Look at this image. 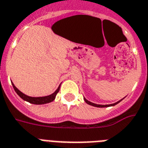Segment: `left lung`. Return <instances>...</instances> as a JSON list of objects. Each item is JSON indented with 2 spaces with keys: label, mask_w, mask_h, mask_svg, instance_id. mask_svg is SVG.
<instances>
[{
  "label": "left lung",
  "mask_w": 148,
  "mask_h": 148,
  "mask_svg": "<svg viewBox=\"0 0 148 148\" xmlns=\"http://www.w3.org/2000/svg\"><path fill=\"white\" fill-rule=\"evenodd\" d=\"M123 99H121V100H119V101H118V102H117V103H113V104H110V105H98V104H95V103H91V102H90V101H88V99H85V98H84V101H85V103H88V105H90V106H94V107H99V108H104V107L114 106H115V105H117V103H119L121 100H123Z\"/></svg>",
  "instance_id": "left-lung-1"
}]
</instances>
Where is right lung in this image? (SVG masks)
<instances>
[{"mask_svg":"<svg viewBox=\"0 0 148 148\" xmlns=\"http://www.w3.org/2000/svg\"><path fill=\"white\" fill-rule=\"evenodd\" d=\"M12 87H13L14 90H15V91L16 92L18 95L19 96L21 97V99H24V100L27 101L28 103H32V104H35V105H42V104H45V103H51L52 101H54V99H55V97H56L57 93H58L59 90H60V86L58 87V88L55 90L52 94L49 96H45V97H29V96L25 95V93H23L22 92H21L18 89L15 85H14L13 83L12 82Z\"/></svg>","mask_w":148,"mask_h":148,"instance_id":"right-lung-1","label":"right lung"}]
</instances>
